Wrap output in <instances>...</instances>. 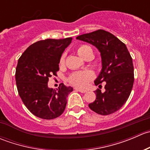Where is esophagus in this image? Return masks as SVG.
I'll list each match as a JSON object with an SVG mask.
<instances>
[{
  "label": "esophagus",
  "instance_id": "1",
  "mask_svg": "<svg viewBox=\"0 0 150 150\" xmlns=\"http://www.w3.org/2000/svg\"><path fill=\"white\" fill-rule=\"evenodd\" d=\"M75 91H79L81 92V93H86V90H83V89H79V88H75Z\"/></svg>",
  "mask_w": 150,
  "mask_h": 150
}]
</instances>
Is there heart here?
I'll list each match as a JSON object with an SVG mask.
<instances>
[{"mask_svg":"<svg viewBox=\"0 0 150 150\" xmlns=\"http://www.w3.org/2000/svg\"><path fill=\"white\" fill-rule=\"evenodd\" d=\"M77 52L82 58L85 59L88 56H93V49L88 45H81L77 48ZM64 57L62 55L60 58V63L64 62ZM93 78V75L89 71H83V72H75L71 74L68 80L71 84L78 87L83 88L87 86L88 83Z\"/></svg>","mask_w":150,"mask_h":150,"instance_id":"heart-1","label":"heart"}]
</instances>
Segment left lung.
<instances>
[{
  "mask_svg": "<svg viewBox=\"0 0 150 150\" xmlns=\"http://www.w3.org/2000/svg\"><path fill=\"white\" fill-rule=\"evenodd\" d=\"M78 40L93 45L101 53L102 69L94 81L102 88L106 82L104 91L98 88L96 100L88 104L89 108L102 115L112 114L126 102L134 82L132 58L124 43L104 30H98L81 35Z\"/></svg>",
  "mask_w": 150,
  "mask_h": 150,
  "instance_id": "1",
  "label": "left lung"
}]
</instances>
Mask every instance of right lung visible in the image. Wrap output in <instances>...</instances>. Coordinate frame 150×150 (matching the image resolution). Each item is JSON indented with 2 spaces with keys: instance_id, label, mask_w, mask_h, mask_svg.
<instances>
[{
  "instance_id": "1",
  "label": "right lung",
  "mask_w": 150,
  "mask_h": 150,
  "mask_svg": "<svg viewBox=\"0 0 150 150\" xmlns=\"http://www.w3.org/2000/svg\"><path fill=\"white\" fill-rule=\"evenodd\" d=\"M72 38L46 39L35 42L18 60L15 79L24 104L34 115L46 120L58 117L64 112L67 97L73 88L61 83L58 88L48 87V78L57 76L59 64Z\"/></svg>"
}]
</instances>
